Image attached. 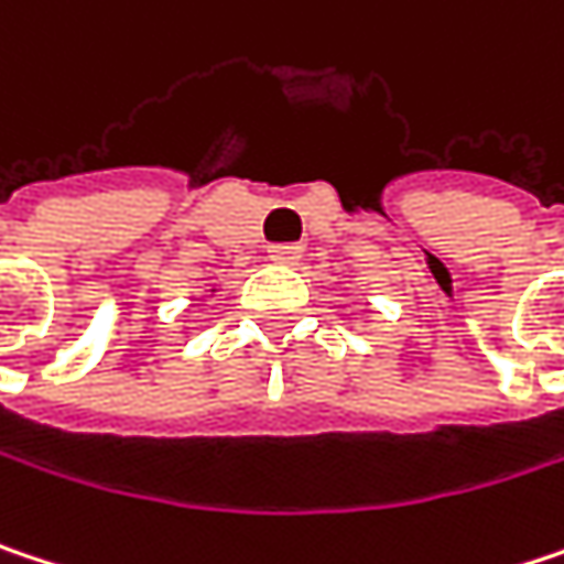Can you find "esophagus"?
<instances>
[{
    "mask_svg": "<svg viewBox=\"0 0 564 564\" xmlns=\"http://www.w3.org/2000/svg\"><path fill=\"white\" fill-rule=\"evenodd\" d=\"M274 264H296L303 258V248L300 245H274L271 254H268Z\"/></svg>",
    "mask_w": 564,
    "mask_h": 564,
    "instance_id": "34e87169",
    "label": "esophagus"
}]
</instances>
